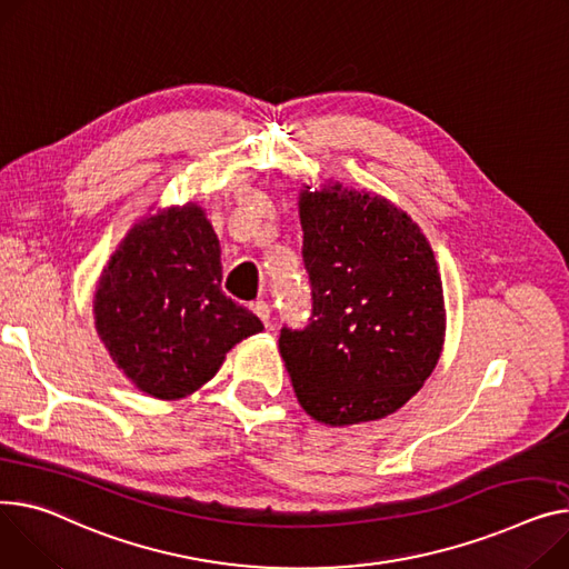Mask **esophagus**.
I'll list each match as a JSON object with an SVG mask.
<instances>
[{"label": "esophagus", "mask_w": 569, "mask_h": 569, "mask_svg": "<svg viewBox=\"0 0 569 569\" xmlns=\"http://www.w3.org/2000/svg\"><path fill=\"white\" fill-rule=\"evenodd\" d=\"M251 311L262 320L264 327H270V307H268V301H253Z\"/></svg>", "instance_id": "34e87169"}]
</instances>
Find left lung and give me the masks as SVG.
Returning a JSON list of instances; mask_svg holds the SVG:
<instances>
[{
  "label": "left lung",
  "mask_w": 569,
  "mask_h": 569,
  "mask_svg": "<svg viewBox=\"0 0 569 569\" xmlns=\"http://www.w3.org/2000/svg\"><path fill=\"white\" fill-rule=\"evenodd\" d=\"M313 311L281 329L279 350L299 405L325 426L398 411L432 375L446 333L430 242L385 197L340 182L299 192Z\"/></svg>",
  "instance_id": "1"
}]
</instances>
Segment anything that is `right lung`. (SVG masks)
<instances>
[{"mask_svg":"<svg viewBox=\"0 0 569 569\" xmlns=\"http://www.w3.org/2000/svg\"><path fill=\"white\" fill-rule=\"evenodd\" d=\"M221 249L197 203L137 221L102 270L96 329L128 380L160 400L201 389L262 322L226 297Z\"/></svg>","mask_w":569,"mask_h":569,"instance_id":"add662e5","label":"right lung"}]
</instances>
